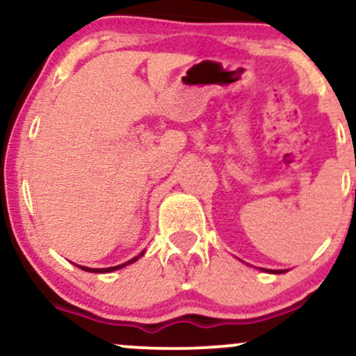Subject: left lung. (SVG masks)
Wrapping results in <instances>:
<instances>
[{
  "mask_svg": "<svg viewBox=\"0 0 356 356\" xmlns=\"http://www.w3.org/2000/svg\"><path fill=\"white\" fill-rule=\"evenodd\" d=\"M263 271H268V273H275V275H276V273H284V271H273V269H263Z\"/></svg>",
  "mask_w": 356,
  "mask_h": 356,
  "instance_id": "left-lung-1",
  "label": "left lung"
}]
</instances>
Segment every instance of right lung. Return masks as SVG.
I'll list each match as a JSON object with an SVG mask.
<instances>
[{
  "instance_id": "add662e5",
  "label": "right lung",
  "mask_w": 356,
  "mask_h": 356,
  "mask_svg": "<svg viewBox=\"0 0 356 356\" xmlns=\"http://www.w3.org/2000/svg\"><path fill=\"white\" fill-rule=\"evenodd\" d=\"M140 256H144V251H142L140 254H138V256L134 257V259L127 261V263H124V264H118V266H113V268H102V269H95V268H87V266H79V268H81V269H83V271H88V273H112V271H117V269H120V268L127 266V264H132V263H136V261H137L138 257H140Z\"/></svg>"
}]
</instances>
